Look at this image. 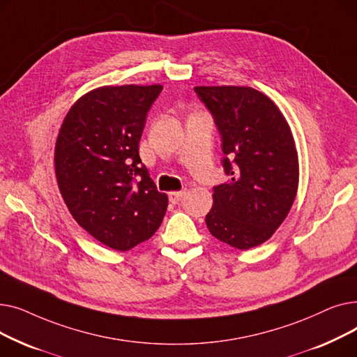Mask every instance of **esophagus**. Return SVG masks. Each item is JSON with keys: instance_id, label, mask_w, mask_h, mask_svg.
<instances>
[{"instance_id": "1", "label": "esophagus", "mask_w": 357, "mask_h": 357, "mask_svg": "<svg viewBox=\"0 0 357 357\" xmlns=\"http://www.w3.org/2000/svg\"><path fill=\"white\" fill-rule=\"evenodd\" d=\"M183 197H185V191H174L169 194V201L172 204H178Z\"/></svg>"}]
</instances>
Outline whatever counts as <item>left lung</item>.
I'll return each mask as SVG.
<instances>
[{"label":"left lung","instance_id":"left-lung-1","mask_svg":"<svg viewBox=\"0 0 357 357\" xmlns=\"http://www.w3.org/2000/svg\"><path fill=\"white\" fill-rule=\"evenodd\" d=\"M194 89L214 117L226 155L222 167L230 176L214 186L205 222L231 248H256L284 222L296 195L299 167L291 127L276 104L253 88Z\"/></svg>","mask_w":357,"mask_h":357}]
</instances>
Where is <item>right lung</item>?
<instances>
[{
	"mask_svg": "<svg viewBox=\"0 0 357 357\" xmlns=\"http://www.w3.org/2000/svg\"><path fill=\"white\" fill-rule=\"evenodd\" d=\"M162 85L92 89L66 114L54 146V172L72 217L102 245L126 252L152 237L165 217L139 156L147 112Z\"/></svg>",
	"mask_w": 357,
	"mask_h": 357,
	"instance_id": "right-lung-1",
	"label": "right lung"
}]
</instances>
